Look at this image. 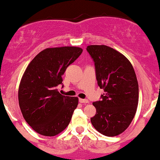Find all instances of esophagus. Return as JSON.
<instances>
[{
	"label": "esophagus",
	"mask_w": 160,
	"mask_h": 160,
	"mask_svg": "<svg viewBox=\"0 0 160 160\" xmlns=\"http://www.w3.org/2000/svg\"><path fill=\"white\" fill-rule=\"evenodd\" d=\"M79 102L82 103H88V100L86 99H82V98H79Z\"/></svg>",
	"instance_id": "1"
}]
</instances>
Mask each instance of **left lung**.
Instances as JSON below:
<instances>
[{
  "label": "left lung",
  "mask_w": 160,
  "mask_h": 160,
  "mask_svg": "<svg viewBox=\"0 0 160 160\" xmlns=\"http://www.w3.org/2000/svg\"><path fill=\"white\" fill-rule=\"evenodd\" d=\"M96 78L103 88L101 100L93 103L96 114L91 118L97 131L114 137L125 132L133 120L139 98L138 82L132 63L122 53L106 45H89Z\"/></svg>",
  "instance_id": "8db88e82"
}]
</instances>
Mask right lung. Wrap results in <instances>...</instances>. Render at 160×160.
Instances as JSON below:
<instances>
[{
  "label": "right lung",
  "instance_id": "add662e5",
  "mask_svg": "<svg viewBox=\"0 0 160 160\" xmlns=\"http://www.w3.org/2000/svg\"><path fill=\"white\" fill-rule=\"evenodd\" d=\"M82 51L78 47L46 48L23 73L18 91L19 107L26 122L39 134L53 137L70 122L78 98L62 95L57 86L62 83L66 68Z\"/></svg>",
  "mask_w": 160,
  "mask_h": 160
}]
</instances>
